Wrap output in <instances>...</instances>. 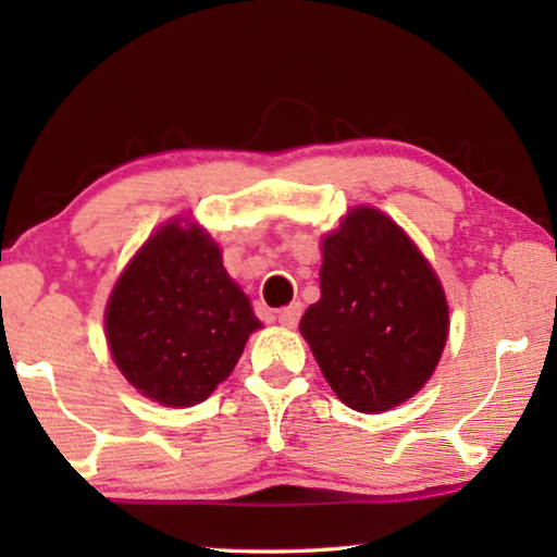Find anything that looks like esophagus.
I'll return each instance as SVG.
<instances>
[{"mask_svg": "<svg viewBox=\"0 0 557 557\" xmlns=\"http://www.w3.org/2000/svg\"><path fill=\"white\" fill-rule=\"evenodd\" d=\"M299 317H301V305H299V301H295V305L280 309V312H277V322H280L282 326H287V329H295L297 322H299Z\"/></svg>", "mask_w": 557, "mask_h": 557, "instance_id": "esophagus-1", "label": "esophagus"}]
</instances>
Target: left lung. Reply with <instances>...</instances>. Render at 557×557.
<instances>
[{"label": "left lung", "mask_w": 557, "mask_h": 557, "mask_svg": "<svg viewBox=\"0 0 557 557\" xmlns=\"http://www.w3.org/2000/svg\"><path fill=\"white\" fill-rule=\"evenodd\" d=\"M322 297L299 332L338 400L391 410L418 393L447 342V299L400 225L354 209L324 238Z\"/></svg>", "instance_id": "8db88e82"}]
</instances>
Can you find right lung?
I'll list each match as a JSON object with an SVG mask.
<instances>
[{
    "instance_id": "1",
    "label": "right lung",
    "mask_w": 557,
    "mask_h": 557,
    "mask_svg": "<svg viewBox=\"0 0 557 557\" xmlns=\"http://www.w3.org/2000/svg\"><path fill=\"white\" fill-rule=\"evenodd\" d=\"M260 322L201 228L164 225L117 280L106 329L112 358L139 393L169 408L209 398Z\"/></svg>"
}]
</instances>
